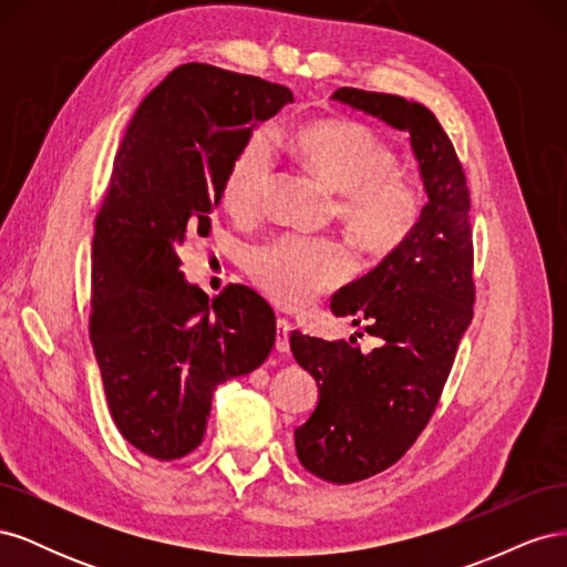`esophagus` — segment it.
<instances>
[{
	"label": "esophagus",
	"mask_w": 567,
	"mask_h": 567,
	"mask_svg": "<svg viewBox=\"0 0 567 567\" xmlns=\"http://www.w3.org/2000/svg\"><path fill=\"white\" fill-rule=\"evenodd\" d=\"M288 336H290V321L286 317H279L277 319V350L279 352H288L290 350Z\"/></svg>",
	"instance_id": "1"
}]
</instances>
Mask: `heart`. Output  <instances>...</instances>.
<instances>
[{"label":"heart","instance_id":"1","mask_svg":"<svg viewBox=\"0 0 567 567\" xmlns=\"http://www.w3.org/2000/svg\"><path fill=\"white\" fill-rule=\"evenodd\" d=\"M286 146L315 177L336 188V213L364 252L385 257L419 227L421 186L398 165L394 146L369 125L346 117L315 120L286 134ZM271 177V142L265 132H255L229 163L221 203L234 217L257 215ZM248 271L271 300L302 307L346 281L352 252L338 238L284 234L250 252Z\"/></svg>","mask_w":567,"mask_h":567}]
</instances>
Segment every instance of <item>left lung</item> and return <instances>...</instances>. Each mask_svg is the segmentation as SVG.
<instances>
[{
    "label": "left lung",
    "mask_w": 567,
    "mask_h": 567,
    "mask_svg": "<svg viewBox=\"0 0 567 567\" xmlns=\"http://www.w3.org/2000/svg\"><path fill=\"white\" fill-rule=\"evenodd\" d=\"M333 99L409 132L427 194L409 241L331 300L381 346L362 352L354 338L290 333L319 385L315 414L296 431L298 458L326 483L350 485L398 463L435 414L473 319L475 281L466 173L437 117L394 94L340 87Z\"/></svg>",
    "instance_id": "left-lung-1"
}]
</instances>
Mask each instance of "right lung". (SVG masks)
Segmentation results:
<instances>
[{
	"mask_svg": "<svg viewBox=\"0 0 567 567\" xmlns=\"http://www.w3.org/2000/svg\"><path fill=\"white\" fill-rule=\"evenodd\" d=\"M290 101L284 84L184 63L142 101L115 153L94 219L90 338L117 431L153 458L192 454L215 388L274 348L267 300L241 284L210 300L184 281L179 252L210 234L238 146Z\"/></svg>",
	"mask_w": 567,
	"mask_h": 567,
	"instance_id": "1",
	"label": "right lung"
}]
</instances>
